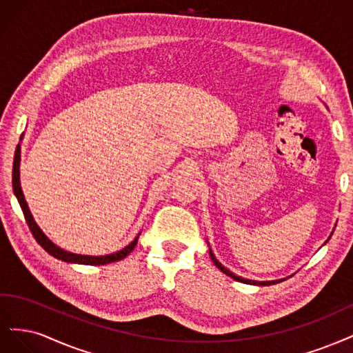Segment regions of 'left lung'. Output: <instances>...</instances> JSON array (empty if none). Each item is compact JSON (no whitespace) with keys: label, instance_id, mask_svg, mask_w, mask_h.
I'll return each instance as SVG.
<instances>
[{"label":"left lung","instance_id":"1","mask_svg":"<svg viewBox=\"0 0 353 353\" xmlns=\"http://www.w3.org/2000/svg\"><path fill=\"white\" fill-rule=\"evenodd\" d=\"M210 256H211V259H212V263L215 264V267H217L220 271H223L224 274H227V276L232 277V279H234V280H237V281L248 283V284H259V286H270V284H276V283H279V281H283V279H281V280H272V281H255V280H248V279H242V277H239V276L233 274V272H232L230 270H227L225 267H223V265H221V263H220V261H219L217 258H215V255L212 254L211 248H210Z\"/></svg>","mask_w":353,"mask_h":353}]
</instances>
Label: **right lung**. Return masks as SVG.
<instances>
[{
  "label": "right lung",
  "instance_id": "obj_1",
  "mask_svg": "<svg viewBox=\"0 0 353 353\" xmlns=\"http://www.w3.org/2000/svg\"><path fill=\"white\" fill-rule=\"evenodd\" d=\"M20 146H17L16 150V155H14V161H13V190L14 195L20 203L21 211L25 214L26 223L29 225V229L33 234V237L37 239V242L47 251L50 255H52L57 259H61L64 263H73V264H85V265H105L110 263H116V261H120L123 258H126L138 243L139 234L133 239V242H130L126 248H123L121 251H117L114 254L110 255H101V256H92V255H81V254H73V252H67L64 249H61L60 246H57L52 241L45 236V233L39 229V225L37 224L33 215L30 214V210L28 207V202L25 199L23 192H21V186H20Z\"/></svg>",
  "mask_w": 353,
  "mask_h": 353
}]
</instances>
